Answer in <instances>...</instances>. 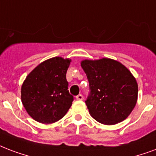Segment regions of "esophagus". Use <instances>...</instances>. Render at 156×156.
Instances as JSON below:
<instances>
[{"label":"esophagus","mask_w":156,"mask_h":156,"mask_svg":"<svg viewBox=\"0 0 156 156\" xmlns=\"http://www.w3.org/2000/svg\"><path fill=\"white\" fill-rule=\"evenodd\" d=\"M76 98H77V100H78V101H82V100H83V96L82 94H78V96L76 97Z\"/></svg>","instance_id":"obj_1"}]
</instances>
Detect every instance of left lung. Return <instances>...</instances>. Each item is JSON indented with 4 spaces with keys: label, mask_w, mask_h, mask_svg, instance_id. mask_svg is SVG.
<instances>
[{
    "label": "left lung",
    "mask_w": 156,
    "mask_h": 156,
    "mask_svg": "<svg viewBox=\"0 0 156 156\" xmlns=\"http://www.w3.org/2000/svg\"><path fill=\"white\" fill-rule=\"evenodd\" d=\"M81 66L89 83L86 105L91 117L113 125L124 120L136 105L138 87L131 72L111 59H85Z\"/></svg>",
    "instance_id": "left-lung-1"
}]
</instances>
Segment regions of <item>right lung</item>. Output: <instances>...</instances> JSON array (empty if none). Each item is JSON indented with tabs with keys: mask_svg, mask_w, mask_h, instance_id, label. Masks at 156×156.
<instances>
[{
	"mask_svg": "<svg viewBox=\"0 0 156 156\" xmlns=\"http://www.w3.org/2000/svg\"><path fill=\"white\" fill-rule=\"evenodd\" d=\"M71 59L54 57L31 72L21 87V100L28 115L41 123L62 119L72 105L66 73Z\"/></svg>",
	"mask_w": 156,
	"mask_h": 156,
	"instance_id": "add662e5",
	"label": "right lung"
}]
</instances>
